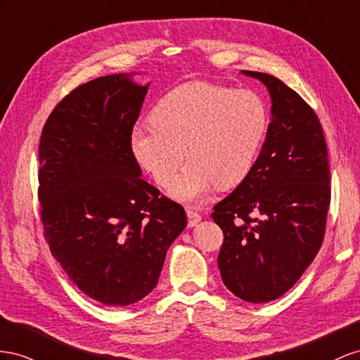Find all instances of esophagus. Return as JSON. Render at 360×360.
Instances as JSON below:
<instances>
[{
  "label": "esophagus",
  "instance_id": "1",
  "mask_svg": "<svg viewBox=\"0 0 360 360\" xmlns=\"http://www.w3.org/2000/svg\"><path fill=\"white\" fill-rule=\"evenodd\" d=\"M187 217H188V226H190V228H193V226H196L202 220V215L198 211H194L191 208L187 210Z\"/></svg>",
  "mask_w": 360,
  "mask_h": 360
}]
</instances>
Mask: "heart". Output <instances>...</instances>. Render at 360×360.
I'll use <instances>...</instances> for the list:
<instances>
[{
    "label": "heart",
    "instance_id": "b5f03b06",
    "mask_svg": "<svg viewBox=\"0 0 360 360\" xmlns=\"http://www.w3.org/2000/svg\"><path fill=\"white\" fill-rule=\"evenodd\" d=\"M266 129L269 111L255 91L190 83L169 91L153 110L152 122L132 131L131 150L162 187L186 153L189 162L172 179L169 193L191 203L214 186L231 188L248 178Z\"/></svg>",
    "mask_w": 360,
    "mask_h": 360
}]
</instances>
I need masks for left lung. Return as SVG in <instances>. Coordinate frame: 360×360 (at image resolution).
I'll use <instances>...</instances> for the list:
<instances>
[{
  "label": "left lung",
  "instance_id": "obj_1",
  "mask_svg": "<svg viewBox=\"0 0 360 360\" xmlns=\"http://www.w3.org/2000/svg\"><path fill=\"white\" fill-rule=\"evenodd\" d=\"M259 79L271 98V122L249 176L214 207L224 235L221 281L250 303L279 299L300 279L323 244L330 170L321 123L283 81Z\"/></svg>",
  "mask_w": 360,
  "mask_h": 360
}]
</instances>
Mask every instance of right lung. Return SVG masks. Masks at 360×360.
<instances>
[{
	"mask_svg": "<svg viewBox=\"0 0 360 360\" xmlns=\"http://www.w3.org/2000/svg\"><path fill=\"white\" fill-rule=\"evenodd\" d=\"M132 74L77 87L51 112L39 145V200L51 253L79 291L105 306L155 288L186 229L179 203L141 179L131 134L149 84Z\"/></svg>",
	"mask_w": 360,
	"mask_h": 360,
	"instance_id": "right-lung-1",
	"label": "right lung"
}]
</instances>
